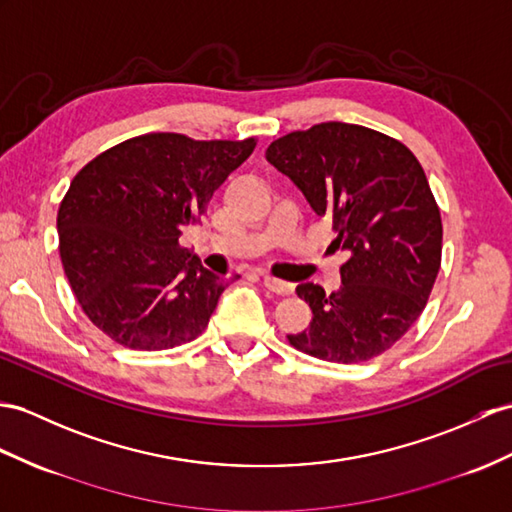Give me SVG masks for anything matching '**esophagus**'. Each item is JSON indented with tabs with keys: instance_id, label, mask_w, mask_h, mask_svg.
<instances>
[{
	"instance_id": "esophagus-1",
	"label": "esophagus",
	"mask_w": 512,
	"mask_h": 512,
	"mask_svg": "<svg viewBox=\"0 0 512 512\" xmlns=\"http://www.w3.org/2000/svg\"><path fill=\"white\" fill-rule=\"evenodd\" d=\"M263 284L267 286L271 293H278V295L293 293V284L284 282V280H278V278H273V276H267V273H263Z\"/></svg>"
}]
</instances>
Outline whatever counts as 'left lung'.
<instances>
[{"label": "left lung", "instance_id": "8db88e82", "mask_svg": "<svg viewBox=\"0 0 512 512\" xmlns=\"http://www.w3.org/2000/svg\"><path fill=\"white\" fill-rule=\"evenodd\" d=\"M265 156L350 252L336 293L297 286L313 321L286 339L328 363L380 356L419 319L441 267V213L419 160L397 139L341 121L280 136Z\"/></svg>", "mask_w": 512, "mask_h": 512}]
</instances>
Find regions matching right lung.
Segmentation results:
<instances>
[{"mask_svg":"<svg viewBox=\"0 0 512 512\" xmlns=\"http://www.w3.org/2000/svg\"><path fill=\"white\" fill-rule=\"evenodd\" d=\"M256 139L195 141L149 132L106 149L76 173L58 208L62 269L84 315L130 350L197 339L226 286L180 245Z\"/></svg>","mask_w":512,"mask_h":512,"instance_id":"add662e5","label":"right lung"}]
</instances>
